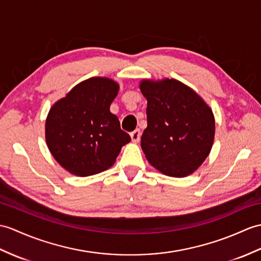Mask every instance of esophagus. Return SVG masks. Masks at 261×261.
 <instances>
[{"mask_svg":"<svg viewBox=\"0 0 261 261\" xmlns=\"http://www.w3.org/2000/svg\"><path fill=\"white\" fill-rule=\"evenodd\" d=\"M130 137H131V140H132V142H139L140 141V137H141V132H140V130H135L133 132H131V135H130Z\"/></svg>","mask_w":261,"mask_h":261,"instance_id":"obj_1","label":"esophagus"}]
</instances>
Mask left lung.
<instances>
[{
    "instance_id": "8db88e82",
    "label": "left lung",
    "mask_w": 261,
    "mask_h": 261,
    "mask_svg": "<svg viewBox=\"0 0 261 261\" xmlns=\"http://www.w3.org/2000/svg\"><path fill=\"white\" fill-rule=\"evenodd\" d=\"M140 90L148 101V126L141 137L145 158L169 177L193 173L213 148V110L191 88L174 79L142 80Z\"/></svg>"
}]
</instances>
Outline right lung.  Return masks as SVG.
I'll return each instance as SVG.
<instances>
[{
    "label": "right lung",
    "mask_w": 261,
    "mask_h": 261,
    "mask_svg": "<svg viewBox=\"0 0 261 261\" xmlns=\"http://www.w3.org/2000/svg\"><path fill=\"white\" fill-rule=\"evenodd\" d=\"M118 92L119 84L111 79L90 77L50 109L45 121L46 144L66 171L79 177L105 171L131 141L110 112Z\"/></svg>",
    "instance_id": "right-lung-1"
}]
</instances>
